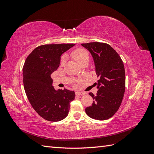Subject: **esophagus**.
Segmentation results:
<instances>
[{
	"mask_svg": "<svg viewBox=\"0 0 154 154\" xmlns=\"http://www.w3.org/2000/svg\"><path fill=\"white\" fill-rule=\"evenodd\" d=\"M76 94L78 95H83L85 94V92H82V91H78V92H76Z\"/></svg>",
	"mask_w": 154,
	"mask_h": 154,
	"instance_id": "obj_1",
	"label": "esophagus"
}]
</instances>
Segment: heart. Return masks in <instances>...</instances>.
<instances>
[{"label":"heart","instance_id":"heart-1","mask_svg":"<svg viewBox=\"0 0 154 154\" xmlns=\"http://www.w3.org/2000/svg\"><path fill=\"white\" fill-rule=\"evenodd\" d=\"M72 57L75 59L76 61L80 63L82 62L85 59H88V54L87 52V51L83 49H78L74 50L72 53ZM66 56L63 55L60 60V65L63 66V65L66 62Z\"/></svg>","mask_w":154,"mask_h":154}]
</instances>
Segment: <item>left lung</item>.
I'll list each match as a JSON object with an SVG mask.
<instances>
[{
    "instance_id": "1",
    "label": "left lung",
    "mask_w": 154,
    "mask_h": 154,
    "mask_svg": "<svg viewBox=\"0 0 154 154\" xmlns=\"http://www.w3.org/2000/svg\"><path fill=\"white\" fill-rule=\"evenodd\" d=\"M91 54L96 73L99 80L96 96L89 93L93 103L85 109L86 114L92 119L105 120L115 114L122 103L125 91L124 64L118 53L109 44L91 42L81 44Z\"/></svg>"
}]
</instances>
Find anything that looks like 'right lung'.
<instances>
[{"label": "right lung", "mask_w": 154, "mask_h": 154, "mask_svg": "<svg viewBox=\"0 0 154 154\" xmlns=\"http://www.w3.org/2000/svg\"><path fill=\"white\" fill-rule=\"evenodd\" d=\"M74 45H40L27 57L23 67V83L27 98L36 112L49 122H59L66 118L70 103L75 97L74 91L66 88L56 90L51 77L58 68L62 54Z\"/></svg>", "instance_id": "1"}]
</instances>
